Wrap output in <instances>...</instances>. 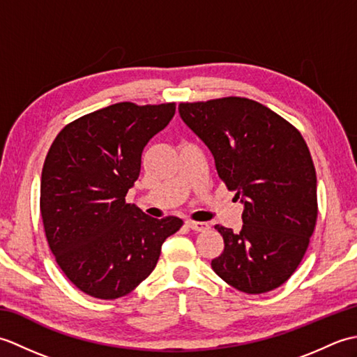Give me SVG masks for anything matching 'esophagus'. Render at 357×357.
<instances>
[{
    "label": "esophagus",
    "instance_id": "34e87169",
    "mask_svg": "<svg viewBox=\"0 0 357 357\" xmlns=\"http://www.w3.org/2000/svg\"><path fill=\"white\" fill-rule=\"evenodd\" d=\"M188 229H192L195 231H207L210 229V225L207 222H196V221H187L185 222Z\"/></svg>",
    "mask_w": 357,
    "mask_h": 357
}]
</instances>
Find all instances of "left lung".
<instances>
[{
    "mask_svg": "<svg viewBox=\"0 0 357 357\" xmlns=\"http://www.w3.org/2000/svg\"><path fill=\"white\" fill-rule=\"evenodd\" d=\"M178 109L210 149L219 178L244 204L241 231L215 225L224 252L211 268L239 291L275 290L299 267L316 227V170L304 138L248 98L181 102Z\"/></svg>",
    "mask_w": 357,
    "mask_h": 357,
    "instance_id": "obj_1",
    "label": "left lung"
}]
</instances>
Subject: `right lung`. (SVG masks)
<instances>
[{
  "label": "right lung",
  "instance_id": "1",
  "mask_svg": "<svg viewBox=\"0 0 357 357\" xmlns=\"http://www.w3.org/2000/svg\"><path fill=\"white\" fill-rule=\"evenodd\" d=\"M174 110V102L109 105L67 124L45 156V238L64 275L92 298L116 299L135 290L156 267L162 242L184 224L126 204L144 147Z\"/></svg>",
  "mask_w": 357,
  "mask_h": 357
}]
</instances>
